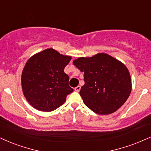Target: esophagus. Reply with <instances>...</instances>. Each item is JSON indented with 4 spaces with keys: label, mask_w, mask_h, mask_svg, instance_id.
I'll list each match as a JSON object with an SVG mask.
<instances>
[{
    "label": "esophagus",
    "mask_w": 151,
    "mask_h": 151,
    "mask_svg": "<svg viewBox=\"0 0 151 151\" xmlns=\"http://www.w3.org/2000/svg\"><path fill=\"white\" fill-rule=\"evenodd\" d=\"M74 90L76 91V92H79V91L81 90V86H77L76 87H75Z\"/></svg>",
    "instance_id": "obj_1"
}]
</instances>
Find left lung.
I'll return each mask as SVG.
<instances>
[{"instance_id":"left-lung-1","label":"left lung","mask_w":151,"mask_h":151,"mask_svg":"<svg viewBox=\"0 0 151 151\" xmlns=\"http://www.w3.org/2000/svg\"><path fill=\"white\" fill-rule=\"evenodd\" d=\"M73 64L84 73L85 85L80 94L93 112L111 114L127 101L132 91V79L123 63L106 53H99L79 57Z\"/></svg>"}]
</instances>
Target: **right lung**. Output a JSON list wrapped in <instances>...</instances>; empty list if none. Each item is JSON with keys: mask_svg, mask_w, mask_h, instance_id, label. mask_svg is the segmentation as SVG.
I'll use <instances>...</instances> for the list:
<instances>
[{"mask_svg": "<svg viewBox=\"0 0 151 151\" xmlns=\"http://www.w3.org/2000/svg\"><path fill=\"white\" fill-rule=\"evenodd\" d=\"M71 57L48 48L35 54L27 61L22 73L23 94L38 111L50 112L61 106L73 92L64 68Z\"/></svg>", "mask_w": 151, "mask_h": 151, "instance_id": "right-lung-1", "label": "right lung"}]
</instances>
